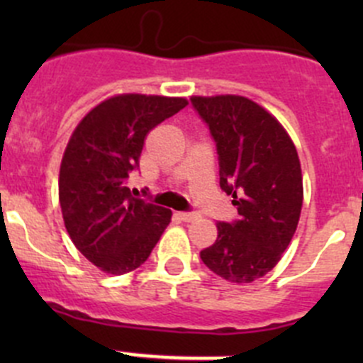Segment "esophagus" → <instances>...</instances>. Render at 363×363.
Listing matches in <instances>:
<instances>
[{
  "mask_svg": "<svg viewBox=\"0 0 363 363\" xmlns=\"http://www.w3.org/2000/svg\"><path fill=\"white\" fill-rule=\"evenodd\" d=\"M179 218H181L184 223H191V221H195L199 216L191 214V212H181V214H179Z\"/></svg>",
  "mask_w": 363,
  "mask_h": 363,
  "instance_id": "esophagus-1",
  "label": "esophagus"
}]
</instances>
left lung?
Listing matches in <instances>:
<instances>
[{
	"label": "left lung",
	"instance_id": "1",
	"mask_svg": "<svg viewBox=\"0 0 363 363\" xmlns=\"http://www.w3.org/2000/svg\"><path fill=\"white\" fill-rule=\"evenodd\" d=\"M218 145L219 184L239 219L218 223V239L200 252L230 283L259 279L277 265L295 235L303 202L302 168L283 124L240 94L191 96Z\"/></svg>",
	"mask_w": 363,
	"mask_h": 363
}]
</instances>
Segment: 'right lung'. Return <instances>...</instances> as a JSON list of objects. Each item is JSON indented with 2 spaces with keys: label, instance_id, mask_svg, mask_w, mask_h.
Returning a JSON list of instances; mask_svg holds the SVG:
<instances>
[{
  "label": "right lung",
  "instance_id": "right-lung-1",
  "mask_svg": "<svg viewBox=\"0 0 363 363\" xmlns=\"http://www.w3.org/2000/svg\"><path fill=\"white\" fill-rule=\"evenodd\" d=\"M186 105L179 96L116 94L91 108L69 137L60 168L63 221L77 250L104 272L138 269L170 223L172 211L133 199L126 179L149 131Z\"/></svg>",
  "mask_w": 363,
  "mask_h": 363
}]
</instances>
